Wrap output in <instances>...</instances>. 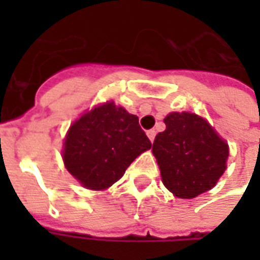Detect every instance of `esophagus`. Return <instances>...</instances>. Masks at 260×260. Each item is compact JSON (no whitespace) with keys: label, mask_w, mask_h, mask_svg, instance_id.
Masks as SVG:
<instances>
[{"label":"esophagus","mask_w":260,"mask_h":260,"mask_svg":"<svg viewBox=\"0 0 260 260\" xmlns=\"http://www.w3.org/2000/svg\"><path fill=\"white\" fill-rule=\"evenodd\" d=\"M146 134H147V138L150 139V142L154 141V138H156V131H154V129H149L146 132Z\"/></svg>","instance_id":"esophagus-1"}]
</instances>
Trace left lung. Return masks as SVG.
Returning <instances> with one entry per match:
<instances>
[{"mask_svg": "<svg viewBox=\"0 0 260 260\" xmlns=\"http://www.w3.org/2000/svg\"><path fill=\"white\" fill-rule=\"evenodd\" d=\"M166 131L153 142L166 188L178 198L192 199L212 189L225 171L227 143L207 121L191 113H171Z\"/></svg>", "mask_w": 260, "mask_h": 260, "instance_id": "left-lung-1", "label": "left lung"}]
</instances>
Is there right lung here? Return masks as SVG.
<instances>
[{
	"instance_id": "right-lung-1",
	"label": "right lung",
	"mask_w": 260,
	"mask_h": 260,
	"mask_svg": "<svg viewBox=\"0 0 260 260\" xmlns=\"http://www.w3.org/2000/svg\"><path fill=\"white\" fill-rule=\"evenodd\" d=\"M150 147L138 117L110 102L82 115L69 128L64 163L82 185L99 191L117 182Z\"/></svg>"
}]
</instances>
